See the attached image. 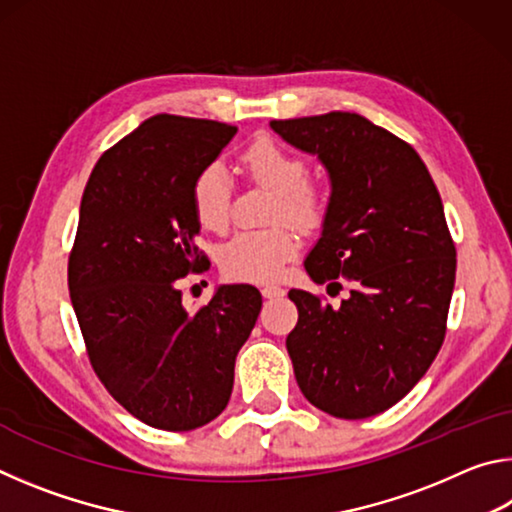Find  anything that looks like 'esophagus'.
Segmentation results:
<instances>
[{"mask_svg": "<svg viewBox=\"0 0 512 512\" xmlns=\"http://www.w3.org/2000/svg\"><path fill=\"white\" fill-rule=\"evenodd\" d=\"M262 296L264 298H282L284 289L280 287V284H266V287H262Z\"/></svg>", "mask_w": 512, "mask_h": 512, "instance_id": "esophagus-1", "label": "esophagus"}]
</instances>
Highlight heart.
I'll return each mask as SVG.
<instances>
[{"instance_id": "heart-1", "label": "heart", "mask_w": 512, "mask_h": 512, "mask_svg": "<svg viewBox=\"0 0 512 512\" xmlns=\"http://www.w3.org/2000/svg\"><path fill=\"white\" fill-rule=\"evenodd\" d=\"M241 167L255 183L275 192L271 219H287L311 228L323 219V196L307 183V164L271 140H259L241 153ZM196 221L210 232H223L230 223V180L221 164H207L192 183ZM300 241L289 225L237 232L219 250V264L232 280L266 282L284 273L296 257Z\"/></svg>"}]
</instances>
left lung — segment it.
Returning a JSON list of instances; mask_svg holds the SVG:
<instances>
[{
    "instance_id": "left-lung-1",
    "label": "left lung",
    "mask_w": 512,
    "mask_h": 512,
    "mask_svg": "<svg viewBox=\"0 0 512 512\" xmlns=\"http://www.w3.org/2000/svg\"><path fill=\"white\" fill-rule=\"evenodd\" d=\"M273 131L329 173L323 232L305 259L316 284L352 282L327 305L291 289L287 350L302 395L334 418L384 413L424 377L445 341L456 248L420 155L357 112L273 119ZM327 287V291H329Z\"/></svg>"
}]
</instances>
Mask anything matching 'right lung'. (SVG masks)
Returning a JSON list of instances; mask_svg holds the SVG:
<instances>
[{
  "label": "right lung",
  "instance_id": "right-lung-1",
  "mask_svg": "<svg viewBox=\"0 0 512 512\" xmlns=\"http://www.w3.org/2000/svg\"><path fill=\"white\" fill-rule=\"evenodd\" d=\"M237 128L155 115L94 164L69 253V298L94 372L137 420L192 431L228 406L235 359L262 311L250 284H223L183 307L178 280L207 257L196 246V173Z\"/></svg>",
  "mask_w": 512,
  "mask_h": 512
}]
</instances>
